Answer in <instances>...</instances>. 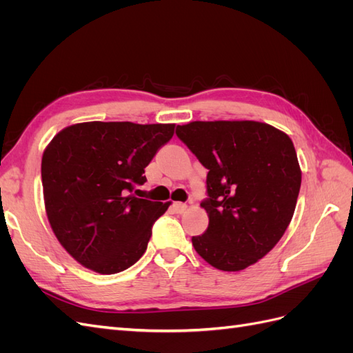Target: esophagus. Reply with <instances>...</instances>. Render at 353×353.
Listing matches in <instances>:
<instances>
[{"mask_svg":"<svg viewBox=\"0 0 353 353\" xmlns=\"http://www.w3.org/2000/svg\"><path fill=\"white\" fill-rule=\"evenodd\" d=\"M172 209L175 213H183L187 209V205H184V203H181V201H175L172 205Z\"/></svg>","mask_w":353,"mask_h":353,"instance_id":"esophagus-1","label":"esophagus"}]
</instances>
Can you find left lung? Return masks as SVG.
<instances>
[{
	"instance_id": "8db88e82",
	"label": "left lung",
	"mask_w": 353,
	"mask_h": 353,
	"mask_svg": "<svg viewBox=\"0 0 353 353\" xmlns=\"http://www.w3.org/2000/svg\"><path fill=\"white\" fill-rule=\"evenodd\" d=\"M176 137L209 172L208 230L191 239L221 271H241L262 259L290 223L302 172L294 145L276 128L253 121L191 122Z\"/></svg>"
}]
</instances>
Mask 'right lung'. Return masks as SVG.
Returning <instances> with one entry per match:
<instances>
[{
	"mask_svg": "<svg viewBox=\"0 0 353 353\" xmlns=\"http://www.w3.org/2000/svg\"><path fill=\"white\" fill-rule=\"evenodd\" d=\"M174 128L85 122L65 128L46 148L41 176L50 225L85 268L116 274L144 254L169 203L141 199L135 187L147 181L145 166Z\"/></svg>",
	"mask_w": 353,
	"mask_h": 353,
	"instance_id": "right-lung-1",
	"label": "right lung"
}]
</instances>
